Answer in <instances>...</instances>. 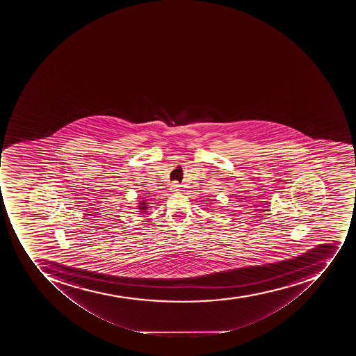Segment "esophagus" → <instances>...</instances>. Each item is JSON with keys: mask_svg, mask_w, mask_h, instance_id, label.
<instances>
[{"mask_svg": "<svg viewBox=\"0 0 356 356\" xmlns=\"http://www.w3.org/2000/svg\"><path fill=\"white\" fill-rule=\"evenodd\" d=\"M171 189L174 191H178L180 189V185L177 181L172 182V185H171Z\"/></svg>", "mask_w": 356, "mask_h": 356, "instance_id": "esophagus-1", "label": "esophagus"}]
</instances>
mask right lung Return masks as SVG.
<instances>
[{
	"label": "right lung",
	"mask_w": 356,
	"mask_h": 356,
	"mask_svg": "<svg viewBox=\"0 0 356 356\" xmlns=\"http://www.w3.org/2000/svg\"><path fill=\"white\" fill-rule=\"evenodd\" d=\"M139 209H140V213H147V209H148V206H147L146 202H139Z\"/></svg>",
	"instance_id": "add662e5"
}]
</instances>
